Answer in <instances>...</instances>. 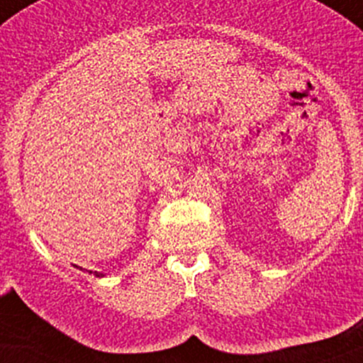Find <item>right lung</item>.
Returning a JSON list of instances; mask_svg holds the SVG:
<instances>
[{
  "instance_id": "right-lung-1",
  "label": "right lung",
  "mask_w": 363,
  "mask_h": 363,
  "mask_svg": "<svg viewBox=\"0 0 363 363\" xmlns=\"http://www.w3.org/2000/svg\"><path fill=\"white\" fill-rule=\"evenodd\" d=\"M89 274H91V270H89ZM94 276H96V277H103V276H105V274H103V272H96V270H94Z\"/></svg>"
}]
</instances>
